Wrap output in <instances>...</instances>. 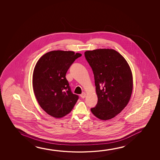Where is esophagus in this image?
Wrapping results in <instances>:
<instances>
[{
  "mask_svg": "<svg viewBox=\"0 0 160 160\" xmlns=\"http://www.w3.org/2000/svg\"><path fill=\"white\" fill-rule=\"evenodd\" d=\"M80 97H81V98L84 99V98H85L86 97V94H85V92H82V93L80 95Z\"/></svg>",
  "mask_w": 160,
  "mask_h": 160,
  "instance_id": "1",
  "label": "esophagus"
}]
</instances>
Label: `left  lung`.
<instances>
[{"instance_id":"8db88e82","label":"left lung","mask_w":160,"mask_h":160,"mask_svg":"<svg viewBox=\"0 0 160 160\" xmlns=\"http://www.w3.org/2000/svg\"><path fill=\"white\" fill-rule=\"evenodd\" d=\"M84 55L93 71L98 96L92 113L102 121L114 118L128 104L132 92L133 77L128 63L113 49L87 51Z\"/></svg>"}]
</instances>
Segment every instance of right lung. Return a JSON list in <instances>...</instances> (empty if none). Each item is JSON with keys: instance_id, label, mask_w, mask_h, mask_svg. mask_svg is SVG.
Wrapping results in <instances>:
<instances>
[{"instance_id": "obj_1", "label": "right lung", "mask_w": 160, "mask_h": 160, "mask_svg": "<svg viewBox=\"0 0 160 160\" xmlns=\"http://www.w3.org/2000/svg\"><path fill=\"white\" fill-rule=\"evenodd\" d=\"M81 55L73 51H50L43 55L34 67V95L40 107L55 118H62L70 113L79 99L71 92L66 74Z\"/></svg>"}]
</instances>
